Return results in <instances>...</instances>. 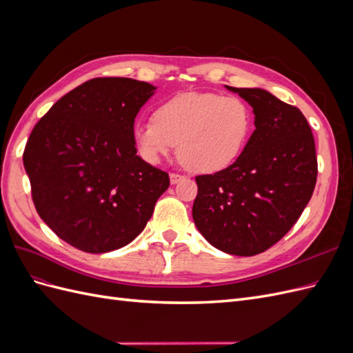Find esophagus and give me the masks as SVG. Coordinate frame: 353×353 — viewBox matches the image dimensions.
Wrapping results in <instances>:
<instances>
[{
	"mask_svg": "<svg viewBox=\"0 0 353 353\" xmlns=\"http://www.w3.org/2000/svg\"><path fill=\"white\" fill-rule=\"evenodd\" d=\"M169 178H170V184H178L179 181L185 179V176H184V175H179V174H170V175H169Z\"/></svg>",
	"mask_w": 353,
	"mask_h": 353,
	"instance_id": "34e87169",
	"label": "esophagus"
}]
</instances>
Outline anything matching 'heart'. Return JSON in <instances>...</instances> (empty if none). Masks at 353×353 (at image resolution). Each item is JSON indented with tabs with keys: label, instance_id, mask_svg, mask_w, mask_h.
Listing matches in <instances>:
<instances>
[{
	"label": "heart",
	"instance_id": "heart-1",
	"mask_svg": "<svg viewBox=\"0 0 353 353\" xmlns=\"http://www.w3.org/2000/svg\"><path fill=\"white\" fill-rule=\"evenodd\" d=\"M252 125V110L239 95L185 92L160 104L153 121L137 125L134 140L148 163H157L178 143V157L185 168L212 174L240 157Z\"/></svg>",
	"mask_w": 353,
	"mask_h": 353
}]
</instances>
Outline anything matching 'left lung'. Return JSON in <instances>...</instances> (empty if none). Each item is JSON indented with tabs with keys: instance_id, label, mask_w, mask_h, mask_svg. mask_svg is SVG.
Instances as JSON below:
<instances>
[{
	"instance_id": "obj_1",
	"label": "left lung",
	"mask_w": 353,
	"mask_h": 353,
	"mask_svg": "<svg viewBox=\"0 0 353 353\" xmlns=\"http://www.w3.org/2000/svg\"><path fill=\"white\" fill-rule=\"evenodd\" d=\"M227 88L252 105L256 130L232 165L196 176L193 219L216 249L253 256L280 241L311 200L315 141L294 105L261 88Z\"/></svg>"
}]
</instances>
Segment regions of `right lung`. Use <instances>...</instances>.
Returning a JSON list of instances; mask_svg holds the SVG:
<instances>
[{
    "instance_id": "obj_1",
    "label": "right lung",
    "mask_w": 353,
    "mask_h": 353,
    "mask_svg": "<svg viewBox=\"0 0 353 353\" xmlns=\"http://www.w3.org/2000/svg\"><path fill=\"white\" fill-rule=\"evenodd\" d=\"M154 87L94 78L56 101L30 132L23 165L38 215L88 253L130 244L152 218L169 175L137 156L134 122Z\"/></svg>"
}]
</instances>
